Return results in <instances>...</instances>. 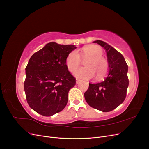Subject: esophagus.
Segmentation results:
<instances>
[{"label":"esophagus","mask_w":149,"mask_h":149,"mask_svg":"<svg viewBox=\"0 0 149 149\" xmlns=\"http://www.w3.org/2000/svg\"><path fill=\"white\" fill-rule=\"evenodd\" d=\"M79 81H80V80H79V79H76V84H78V83H79Z\"/></svg>","instance_id":"esophagus-1"}]
</instances>
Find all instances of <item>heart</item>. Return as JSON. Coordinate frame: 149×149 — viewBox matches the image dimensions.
<instances>
[{
    "label": "heart",
    "mask_w": 149,
    "mask_h": 149,
    "mask_svg": "<svg viewBox=\"0 0 149 149\" xmlns=\"http://www.w3.org/2000/svg\"><path fill=\"white\" fill-rule=\"evenodd\" d=\"M103 53L101 47L94 45L86 46L82 49L81 56L83 58H89L85 63L86 68H80L73 72V75L77 78L89 79L93 78L95 73L97 78L103 77L106 73L108 68L107 61L102 56ZM80 56L76 51L71 52L68 55L66 64L68 68L73 71L79 66Z\"/></svg>",
    "instance_id": "1"
}]
</instances>
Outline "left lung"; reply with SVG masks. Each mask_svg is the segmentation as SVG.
I'll list each match as a JSON object with an SVG mask.
<instances>
[{
    "label": "left lung",
    "mask_w": 149,
    "mask_h": 149,
    "mask_svg": "<svg viewBox=\"0 0 149 149\" xmlns=\"http://www.w3.org/2000/svg\"><path fill=\"white\" fill-rule=\"evenodd\" d=\"M93 43L105 49L108 72L102 81L89 83L84 97L91 107L102 112H109L125 100L129 86L128 66L123 55L110 45L101 40H96Z\"/></svg>",
    "instance_id": "obj_1"
}]
</instances>
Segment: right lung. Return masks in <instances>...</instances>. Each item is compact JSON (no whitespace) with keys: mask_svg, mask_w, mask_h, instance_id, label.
<instances>
[{"mask_svg":"<svg viewBox=\"0 0 149 149\" xmlns=\"http://www.w3.org/2000/svg\"><path fill=\"white\" fill-rule=\"evenodd\" d=\"M73 45L48 43L31 56L25 68L24 90L29 106L37 113L52 116L67 104L76 79L68 70V55Z\"/></svg>","mask_w":149,"mask_h":149,"instance_id":"add662e5","label":"right lung"}]
</instances>
